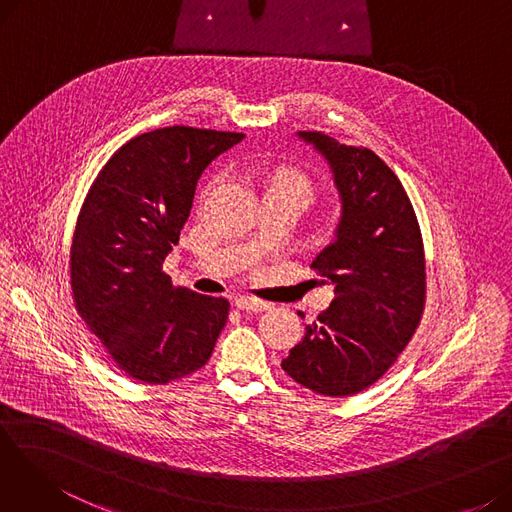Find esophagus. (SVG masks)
<instances>
[{
	"label": "esophagus",
	"mask_w": 512,
	"mask_h": 512,
	"mask_svg": "<svg viewBox=\"0 0 512 512\" xmlns=\"http://www.w3.org/2000/svg\"><path fill=\"white\" fill-rule=\"evenodd\" d=\"M236 307L240 309V311H267V309H272V305L267 303V301H261V299H253V297H238L236 299Z\"/></svg>",
	"instance_id": "34e87169"
}]
</instances>
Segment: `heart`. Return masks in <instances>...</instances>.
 Here are the masks:
<instances>
[{"label": "heart", "mask_w": 512, "mask_h": 512, "mask_svg": "<svg viewBox=\"0 0 512 512\" xmlns=\"http://www.w3.org/2000/svg\"><path fill=\"white\" fill-rule=\"evenodd\" d=\"M272 186H284V188H294V191H301L307 199L311 195V182L305 174H301L299 170H280L274 176Z\"/></svg>", "instance_id": "b5f03b06"}]
</instances>
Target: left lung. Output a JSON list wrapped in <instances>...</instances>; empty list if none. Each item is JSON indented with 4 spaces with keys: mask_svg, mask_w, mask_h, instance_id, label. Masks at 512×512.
Listing matches in <instances>:
<instances>
[{
    "mask_svg": "<svg viewBox=\"0 0 512 512\" xmlns=\"http://www.w3.org/2000/svg\"><path fill=\"white\" fill-rule=\"evenodd\" d=\"M299 137L328 159L342 213L311 263L336 286L334 301L305 326L282 369L315 394L351 396L382 378L419 326L423 238L407 191L378 155L321 132Z\"/></svg>",
    "mask_w": 512,
    "mask_h": 512,
    "instance_id": "left-lung-1",
    "label": "left lung"
}]
</instances>
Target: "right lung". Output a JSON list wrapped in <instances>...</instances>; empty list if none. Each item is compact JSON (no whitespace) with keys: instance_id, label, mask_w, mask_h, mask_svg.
<instances>
[{"instance_id":"obj_1","label":"right lung","mask_w":512,"mask_h":512,"mask_svg":"<svg viewBox=\"0 0 512 512\" xmlns=\"http://www.w3.org/2000/svg\"><path fill=\"white\" fill-rule=\"evenodd\" d=\"M242 132L157 128L124 143L80 207L70 247L78 315L128 378L170 384L201 369L230 303L176 288L164 259L178 245L197 180Z\"/></svg>"}]
</instances>
